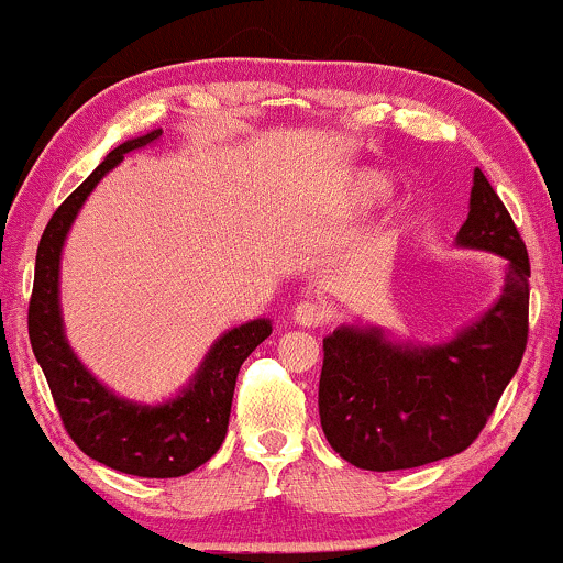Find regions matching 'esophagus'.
<instances>
[{"mask_svg":"<svg viewBox=\"0 0 563 563\" xmlns=\"http://www.w3.org/2000/svg\"><path fill=\"white\" fill-rule=\"evenodd\" d=\"M322 314H325V309L318 301H301L294 309V322L301 328H314L322 322Z\"/></svg>","mask_w":563,"mask_h":563,"instance_id":"34e87169","label":"esophagus"}]
</instances>
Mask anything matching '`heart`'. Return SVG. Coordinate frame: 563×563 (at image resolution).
Here are the masks:
<instances>
[{
  "label": "heart",
  "mask_w": 563,
  "mask_h": 563,
  "mask_svg": "<svg viewBox=\"0 0 563 563\" xmlns=\"http://www.w3.org/2000/svg\"><path fill=\"white\" fill-rule=\"evenodd\" d=\"M394 183L386 174L376 169H363L349 179V185L341 192V209L346 214H365V211L378 209L380 203L391 198Z\"/></svg>",
  "instance_id": "b5f03b06"
}]
</instances>
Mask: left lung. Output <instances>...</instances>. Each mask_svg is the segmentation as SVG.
Returning <instances> with one entry per match:
<instances>
[{
	"mask_svg": "<svg viewBox=\"0 0 563 563\" xmlns=\"http://www.w3.org/2000/svg\"><path fill=\"white\" fill-rule=\"evenodd\" d=\"M461 249L506 260L503 294L442 344L394 341L378 325H341L322 339L320 423L352 466L399 471L457 455L479 437L527 349L529 256L514 219L474 169Z\"/></svg>",
	"mask_w": 563,
	"mask_h": 563,
	"instance_id": "obj_1",
	"label": "left lung"
}]
</instances>
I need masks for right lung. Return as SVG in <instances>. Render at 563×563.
I'll return each mask as SVG.
<instances>
[{"label":"right lung","instance_id":"add662e5","mask_svg":"<svg viewBox=\"0 0 563 563\" xmlns=\"http://www.w3.org/2000/svg\"><path fill=\"white\" fill-rule=\"evenodd\" d=\"M164 129L121 142L97 169L63 200L36 249L34 294L29 303V339L47 376L63 426L79 448L121 474L174 479L203 466L222 448L230 423L232 391L243 360L273 333V322L256 318L230 328L206 352L177 397L142 405L102 386L74 354L60 312V256L84 200L126 153L153 145Z\"/></svg>","mask_w":563,"mask_h":563}]
</instances>
